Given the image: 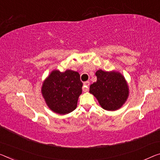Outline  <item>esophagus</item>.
I'll return each instance as SVG.
<instances>
[{"mask_svg": "<svg viewBox=\"0 0 160 160\" xmlns=\"http://www.w3.org/2000/svg\"><path fill=\"white\" fill-rule=\"evenodd\" d=\"M89 82H85L83 83V92H87L88 91V87H89Z\"/></svg>", "mask_w": 160, "mask_h": 160, "instance_id": "1", "label": "esophagus"}]
</instances>
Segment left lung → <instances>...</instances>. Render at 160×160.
Masks as SVG:
<instances>
[{
	"mask_svg": "<svg viewBox=\"0 0 160 160\" xmlns=\"http://www.w3.org/2000/svg\"><path fill=\"white\" fill-rule=\"evenodd\" d=\"M97 81L90 86V94L97 98L103 109L116 111L128 99L129 86L124 76L117 71L96 72Z\"/></svg>",
	"mask_w": 160,
	"mask_h": 160,
	"instance_id": "left-lung-1",
	"label": "left lung"
}]
</instances>
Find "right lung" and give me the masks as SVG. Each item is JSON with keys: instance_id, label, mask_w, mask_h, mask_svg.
Wrapping results in <instances>:
<instances>
[{"instance_id": "1", "label": "right lung", "mask_w": 160, "mask_h": 160, "mask_svg": "<svg viewBox=\"0 0 160 160\" xmlns=\"http://www.w3.org/2000/svg\"><path fill=\"white\" fill-rule=\"evenodd\" d=\"M82 86L78 72L53 70L43 81L41 94L51 111L63 115L77 108L78 97L82 93Z\"/></svg>"}]
</instances>
